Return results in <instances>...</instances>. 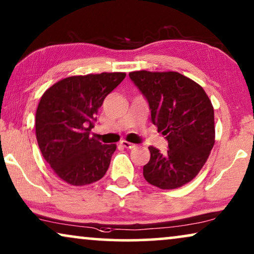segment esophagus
Masks as SVG:
<instances>
[{
	"label": "esophagus",
	"mask_w": 254,
	"mask_h": 254,
	"mask_svg": "<svg viewBox=\"0 0 254 254\" xmlns=\"http://www.w3.org/2000/svg\"><path fill=\"white\" fill-rule=\"evenodd\" d=\"M120 144L123 145V147H125V148H127V149H131V148H135V144L134 143H130V142H127V141H125V140H123L120 142Z\"/></svg>",
	"instance_id": "obj_1"
}]
</instances>
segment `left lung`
<instances>
[{
    "label": "left lung",
    "mask_w": 254,
    "mask_h": 254,
    "mask_svg": "<svg viewBox=\"0 0 254 254\" xmlns=\"http://www.w3.org/2000/svg\"><path fill=\"white\" fill-rule=\"evenodd\" d=\"M149 104L151 121L165 135L168 151L149 147L144 179L162 190H173L195 178L215 143L214 109L192 79L176 71L129 72Z\"/></svg>",
    "instance_id": "obj_1"
}]
</instances>
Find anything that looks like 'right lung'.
Instances as JSON below:
<instances>
[{
  "label": "right lung",
  "instance_id": "add662e5",
  "mask_svg": "<svg viewBox=\"0 0 254 254\" xmlns=\"http://www.w3.org/2000/svg\"><path fill=\"white\" fill-rule=\"evenodd\" d=\"M125 72H102L61 79L41 97L36 113V135L41 154L53 171L74 186L102 179L116 151L91 136L97 112Z\"/></svg>",
  "mask_w": 254,
  "mask_h": 254
}]
</instances>
